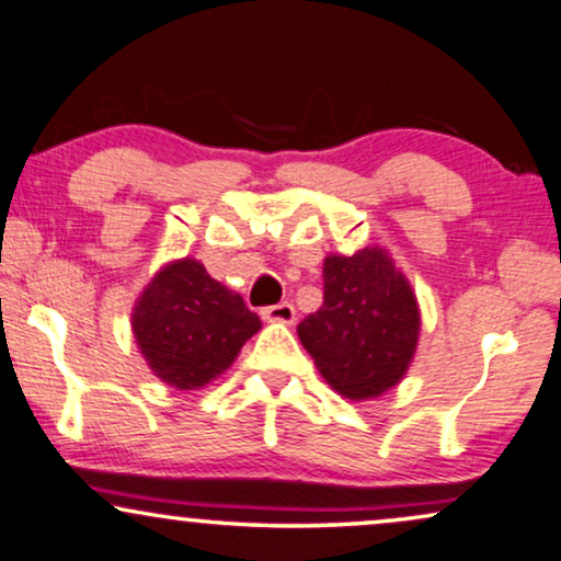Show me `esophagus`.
I'll use <instances>...</instances> for the list:
<instances>
[{
  "label": "esophagus",
  "instance_id": "esophagus-1",
  "mask_svg": "<svg viewBox=\"0 0 561 561\" xmlns=\"http://www.w3.org/2000/svg\"><path fill=\"white\" fill-rule=\"evenodd\" d=\"M261 318L268 323H293L295 321V308L293 302H279L268 305V308H261Z\"/></svg>",
  "mask_w": 561,
  "mask_h": 561
}]
</instances>
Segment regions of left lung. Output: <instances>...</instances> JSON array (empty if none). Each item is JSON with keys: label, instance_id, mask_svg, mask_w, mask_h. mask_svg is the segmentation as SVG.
<instances>
[{"label": "left lung", "instance_id": "8db88e82", "mask_svg": "<svg viewBox=\"0 0 561 561\" xmlns=\"http://www.w3.org/2000/svg\"><path fill=\"white\" fill-rule=\"evenodd\" d=\"M414 289L382 248L323 261V305L297 325L318 373L344 399H378L407 375L420 342Z\"/></svg>", "mask_w": 561, "mask_h": 561}]
</instances>
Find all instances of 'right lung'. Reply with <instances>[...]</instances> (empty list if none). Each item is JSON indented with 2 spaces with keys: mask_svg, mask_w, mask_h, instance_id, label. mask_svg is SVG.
Here are the masks:
<instances>
[{
  "mask_svg": "<svg viewBox=\"0 0 561 561\" xmlns=\"http://www.w3.org/2000/svg\"><path fill=\"white\" fill-rule=\"evenodd\" d=\"M134 339L150 370L179 391H196L236 363L261 329L243 297L211 279L198 261L162 266L131 316Z\"/></svg>",
  "mask_w": 561,
  "mask_h": 561,
  "instance_id": "obj_1",
  "label": "right lung"
}]
</instances>
